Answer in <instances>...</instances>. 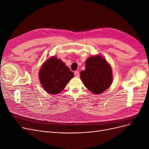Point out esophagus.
<instances>
[{
	"mask_svg": "<svg viewBox=\"0 0 149 149\" xmlns=\"http://www.w3.org/2000/svg\"><path fill=\"white\" fill-rule=\"evenodd\" d=\"M74 76H76V77H79V71H74Z\"/></svg>",
	"mask_w": 149,
	"mask_h": 149,
	"instance_id": "esophagus-1",
	"label": "esophagus"
}]
</instances>
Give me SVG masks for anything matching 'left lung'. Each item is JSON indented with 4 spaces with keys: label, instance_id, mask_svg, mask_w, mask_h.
Here are the masks:
<instances>
[{
    "label": "left lung",
    "instance_id": "left-lung-1",
    "mask_svg": "<svg viewBox=\"0 0 149 149\" xmlns=\"http://www.w3.org/2000/svg\"><path fill=\"white\" fill-rule=\"evenodd\" d=\"M80 78L92 93H103L112 83V70L106 60L100 55L91 56L86 61V69L81 71Z\"/></svg>",
    "mask_w": 149,
    "mask_h": 149
}]
</instances>
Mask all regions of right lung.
<instances>
[{
    "mask_svg": "<svg viewBox=\"0 0 149 149\" xmlns=\"http://www.w3.org/2000/svg\"><path fill=\"white\" fill-rule=\"evenodd\" d=\"M73 76L74 73L69 68L55 56L45 62L39 73L40 83L49 94L61 92Z\"/></svg>",
    "mask_w": 149,
    "mask_h": 149,
    "instance_id": "obj_1",
    "label": "right lung"
}]
</instances>
